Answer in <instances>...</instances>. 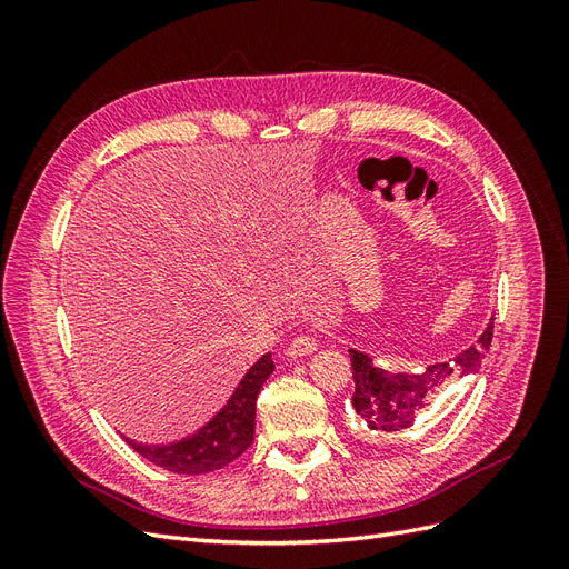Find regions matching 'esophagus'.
<instances>
[{"label":"esophagus","mask_w":569,"mask_h":569,"mask_svg":"<svg viewBox=\"0 0 569 569\" xmlns=\"http://www.w3.org/2000/svg\"><path fill=\"white\" fill-rule=\"evenodd\" d=\"M318 349V343H316V339H311V337H306V335H299L295 341L289 343V349H287V353L291 356V358H306V356H311L313 351Z\"/></svg>","instance_id":"esophagus-1"}]
</instances>
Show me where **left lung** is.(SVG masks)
Here are the masks:
<instances>
[{"label": "left lung", "mask_w": 569, "mask_h": 569, "mask_svg": "<svg viewBox=\"0 0 569 569\" xmlns=\"http://www.w3.org/2000/svg\"><path fill=\"white\" fill-rule=\"evenodd\" d=\"M493 337V318L487 330L465 351L443 363L427 366L416 372H393L372 363L368 353L349 349L356 391L351 406L360 418V427L372 439L401 435L418 422L422 412L432 406L437 393L456 377L475 375L481 368Z\"/></svg>", "instance_id": "obj_1"}]
</instances>
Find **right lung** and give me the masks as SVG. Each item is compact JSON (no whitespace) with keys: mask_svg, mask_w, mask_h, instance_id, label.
<instances>
[{"mask_svg":"<svg viewBox=\"0 0 569 569\" xmlns=\"http://www.w3.org/2000/svg\"><path fill=\"white\" fill-rule=\"evenodd\" d=\"M272 370L274 363L270 353L258 358L230 396V401L194 435L161 446L137 443L132 439L126 441L142 458L168 472L206 475L226 468L228 462L242 456L253 441L256 399Z\"/></svg>","mask_w":569,"mask_h":569,"instance_id":"obj_1","label":"right lung"}]
</instances>
